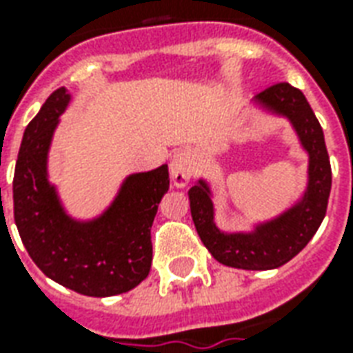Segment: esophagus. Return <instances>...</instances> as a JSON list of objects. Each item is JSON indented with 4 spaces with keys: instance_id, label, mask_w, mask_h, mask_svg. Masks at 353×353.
Segmentation results:
<instances>
[{
    "instance_id": "34e87169",
    "label": "esophagus",
    "mask_w": 353,
    "mask_h": 353,
    "mask_svg": "<svg viewBox=\"0 0 353 353\" xmlns=\"http://www.w3.org/2000/svg\"><path fill=\"white\" fill-rule=\"evenodd\" d=\"M192 170H194V162L192 157L187 151H177L170 161V176L176 187H187L191 181Z\"/></svg>"
}]
</instances>
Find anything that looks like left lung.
Segmentation results:
<instances>
[{"mask_svg":"<svg viewBox=\"0 0 353 353\" xmlns=\"http://www.w3.org/2000/svg\"><path fill=\"white\" fill-rule=\"evenodd\" d=\"M255 101L276 115L288 117L308 153V187L303 199L253 232H223L214 223L212 192L204 179L191 187V215L208 252L221 265L244 270H270L285 265L308 244L323 221L331 192V162L323 130L310 103L299 88L276 83L255 96Z\"/></svg>","mask_w":353,"mask_h":353,"instance_id":"8db88e82","label":"left lung"}]
</instances>
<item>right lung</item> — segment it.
Returning <instances> with one entry per match:
<instances>
[{"mask_svg":"<svg viewBox=\"0 0 353 353\" xmlns=\"http://www.w3.org/2000/svg\"><path fill=\"white\" fill-rule=\"evenodd\" d=\"M68 103L65 88L54 90L24 130L12 179L14 223L32 261L50 280L87 296L126 293L151 270V225L170 187L168 166L126 177L100 217L72 219L47 179L50 139Z\"/></svg>","mask_w":353,"mask_h":353,"instance_id":"right-lung-1","label":"right lung"}]
</instances>
